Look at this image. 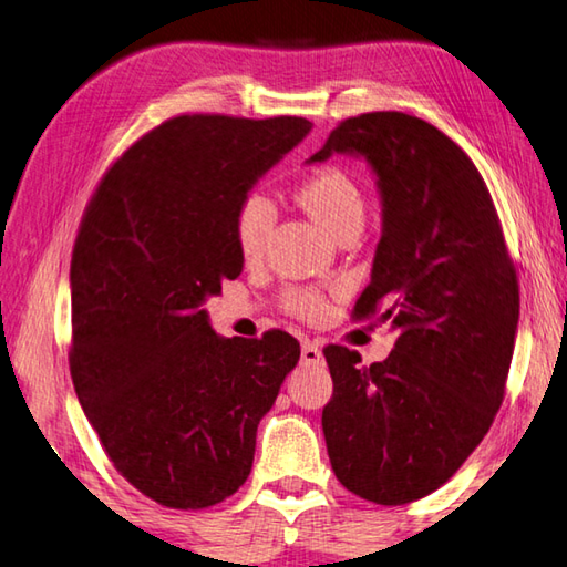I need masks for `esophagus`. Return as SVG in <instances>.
<instances>
[{
  "mask_svg": "<svg viewBox=\"0 0 567 567\" xmlns=\"http://www.w3.org/2000/svg\"><path fill=\"white\" fill-rule=\"evenodd\" d=\"M302 362L305 364L322 362V350L318 348V342H312V340H305L302 342Z\"/></svg>",
  "mask_w": 567,
  "mask_h": 567,
  "instance_id": "obj_1",
  "label": "esophagus"
}]
</instances>
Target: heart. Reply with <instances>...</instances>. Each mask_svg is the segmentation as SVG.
<instances>
[{"label": "heart", "instance_id": "1", "mask_svg": "<svg viewBox=\"0 0 567 567\" xmlns=\"http://www.w3.org/2000/svg\"><path fill=\"white\" fill-rule=\"evenodd\" d=\"M297 199L320 225L338 235L352 223H362L364 197L348 169L340 165H322L307 175L297 187ZM275 225L272 199L260 189H249L235 209V243L245 260L262 255L267 237ZM282 307L300 320H320L328 312V297L315 287H290L282 295Z\"/></svg>", "mask_w": 567, "mask_h": 567}]
</instances>
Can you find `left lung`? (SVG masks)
I'll use <instances>...</instances> for the list:
<instances>
[{"label": "left lung", "instance_id": "1", "mask_svg": "<svg viewBox=\"0 0 567 567\" xmlns=\"http://www.w3.org/2000/svg\"><path fill=\"white\" fill-rule=\"evenodd\" d=\"M364 155L382 192L372 280L352 320L398 330L388 360L328 344L322 433L334 475L378 505L435 493L505 398L520 287L485 179L447 134L405 112L342 120L310 162Z\"/></svg>", "mask_w": 567, "mask_h": 567}]
</instances>
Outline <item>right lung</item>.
Wrapping results in <instances>:
<instances>
[{"label":"right lung","instance_id":"1","mask_svg":"<svg viewBox=\"0 0 567 567\" xmlns=\"http://www.w3.org/2000/svg\"><path fill=\"white\" fill-rule=\"evenodd\" d=\"M312 122L179 114L104 172L72 249L70 372L117 473L175 511L227 501L300 360L285 330L223 340L203 302L243 272L235 209Z\"/></svg>","mask_w":567,"mask_h":567}]
</instances>
